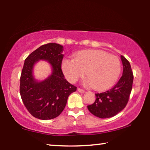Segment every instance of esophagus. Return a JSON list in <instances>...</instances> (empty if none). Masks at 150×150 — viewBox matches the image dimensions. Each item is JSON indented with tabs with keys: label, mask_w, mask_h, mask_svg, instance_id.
<instances>
[{
	"label": "esophagus",
	"mask_w": 150,
	"mask_h": 150,
	"mask_svg": "<svg viewBox=\"0 0 150 150\" xmlns=\"http://www.w3.org/2000/svg\"><path fill=\"white\" fill-rule=\"evenodd\" d=\"M78 91L80 92V93H85V90L82 89H81V88H79V89H78Z\"/></svg>",
	"instance_id": "1"
}]
</instances>
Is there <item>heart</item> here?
<instances>
[{"mask_svg":"<svg viewBox=\"0 0 150 150\" xmlns=\"http://www.w3.org/2000/svg\"><path fill=\"white\" fill-rule=\"evenodd\" d=\"M61 68L66 79L75 83L86 72L85 84L98 91L109 89L115 85L122 71L120 59L102 50H85L78 52L75 58H65Z\"/></svg>","mask_w":150,"mask_h":150,"instance_id":"1","label":"heart"}]
</instances>
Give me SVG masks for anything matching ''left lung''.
<instances>
[{"mask_svg":"<svg viewBox=\"0 0 150 150\" xmlns=\"http://www.w3.org/2000/svg\"><path fill=\"white\" fill-rule=\"evenodd\" d=\"M121 59L124 69L117 83L108 91L96 93L95 102L87 106L89 112L99 118H109L116 115L126 107L129 100L134 76L129 61L122 55Z\"/></svg>","mask_w":150,"mask_h":150,"instance_id":"left-lung-1","label":"left lung"}]
</instances>
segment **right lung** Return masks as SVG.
<instances>
[{"label": "right lung", "instance_id": "add662e5", "mask_svg": "<svg viewBox=\"0 0 150 150\" xmlns=\"http://www.w3.org/2000/svg\"><path fill=\"white\" fill-rule=\"evenodd\" d=\"M63 47L55 43L40 46L26 57L20 76V93L28 111L42 120H52L60 115L65 107L68 96L76 91V87L65 79L61 63ZM39 60L49 61L52 74L44 81L34 79L32 69Z\"/></svg>", "mask_w": 150, "mask_h": 150}]
</instances>
